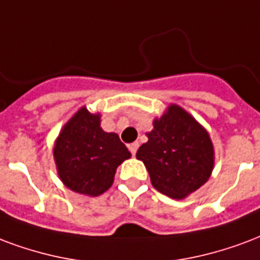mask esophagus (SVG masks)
I'll use <instances>...</instances> for the list:
<instances>
[{
	"instance_id": "1",
	"label": "esophagus",
	"mask_w": 260,
	"mask_h": 260,
	"mask_svg": "<svg viewBox=\"0 0 260 260\" xmlns=\"http://www.w3.org/2000/svg\"><path fill=\"white\" fill-rule=\"evenodd\" d=\"M128 147H129V151L132 153V155H135L138 149H139V143H138V142H134V143H131Z\"/></svg>"
}]
</instances>
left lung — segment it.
Here are the masks:
<instances>
[{
	"mask_svg": "<svg viewBox=\"0 0 260 260\" xmlns=\"http://www.w3.org/2000/svg\"><path fill=\"white\" fill-rule=\"evenodd\" d=\"M153 125L136 158L143 161L154 189L171 199H186L212 174V140L203 125L178 105L169 106Z\"/></svg>",
	"mask_w": 260,
	"mask_h": 260,
	"instance_id": "obj_1",
	"label": "left lung"
}]
</instances>
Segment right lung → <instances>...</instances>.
<instances>
[{"label":"right lung","instance_id":"1","mask_svg":"<svg viewBox=\"0 0 260 260\" xmlns=\"http://www.w3.org/2000/svg\"><path fill=\"white\" fill-rule=\"evenodd\" d=\"M131 157L117 134L101 128V114L81 107L57 136L53 158L60 180L73 191L96 197L111 187L118 165Z\"/></svg>","mask_w":260,"mask_h":260}]
</instances>
